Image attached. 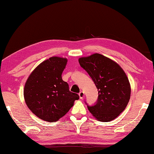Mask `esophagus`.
Here are the masks:
<instances>
[{
    "instance_id": "34e87169",
    "label": "esophagus",
    "mask_w": 154,
    "mask_h": 154,
    "mask_svg": "<svg viewBox=\"0 0 154 154\" xmlns=\"http://www.w3.org/2000/svg\"><path fill=\"white\" fill-rule=\"evenodd\" d=\"M79 98L81 99H82L83 97H84V93H83V92H80L79 93Z\"/></svg>"
}]
</instances>
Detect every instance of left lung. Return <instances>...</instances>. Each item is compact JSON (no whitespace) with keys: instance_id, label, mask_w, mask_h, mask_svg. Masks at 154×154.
Returning a JSON list of instances; mask_svg holds the SVG:
<instances>
[{"instance_id":"8db88e82","label":"left lung","mask_w":154,"mask_h":154,"mask_svg":"<svg viewBox=\"0 0 154 154\" xmlns=\"http://www.w3.org/2000/svg\"><path fill=\"white\" fill-rule=\"evenodd\" d=\"M80 66L92 78L98 91L96 103L88 109L98 120L107 122L116 119L130 98L128 79L119 65L101 54L79 59Z\"/></svg>"}]
</instances>
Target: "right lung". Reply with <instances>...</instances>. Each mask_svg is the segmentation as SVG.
<instances>
[{
	"label": "right lung",
	"mask_w": 154,
	"mask_h": 154,
	"mask_svg": "<svg viewBox=\"0 0 154 154\" xmlns=\"http://www.w3.org/2000/svg\"><path fill=\"white\" fill-rule=\"evenodd\" d=\"M67 59L51 57L34 70L26 82L24 96L28 107L44 121H58L79 98L62 79Z\"/></svg>",
	"instance_id": "obj_1"
}]
</instances>
